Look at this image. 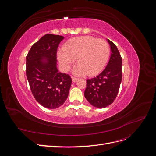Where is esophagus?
I'll use <instances>...</instances> for the list:
<instances>
[{"instance_id":"34e87169","label":"esophagus","mask_w":156,"mask_h":156,"mask_svg":"<svg viewBox=\"0 0 156 156\" xmlns=\"http://www.w3.org/2000/svg\"><path fill=\"white\" fill-rule=\"evenodd\" d=\"M72 81H73V82H76V81H77V80H78V78L72 76Z\"/></svg>"}]
</instances>
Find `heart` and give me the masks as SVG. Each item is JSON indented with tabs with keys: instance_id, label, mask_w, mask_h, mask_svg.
<instances>
[{
	"instance_id": "obj_1",
	"label": "heart",
	"mask_w": 156,
	"mask_h": 156,
	"mask_svg": "<svg viewBox=\"0 0 156 156\" xmlns=\"http://www.w3.org/2000/svg\"><path fill=\"white\" fill-rule=\"evenodd\" d=\"M110 47L103 39L92 36L73 37L65 43L58 52V59L62 69L67 71L76 58L79 64L73 72L77 75L88 73L94 75L100 72L110 57Z\"/></svg>"
}]
</instances>
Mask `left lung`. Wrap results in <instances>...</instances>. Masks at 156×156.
<instances>
[{"label": "left lung", "mask_w": 156, "mask_h": 156, "mask_svg": "<svg viewBox=\"0 0 156 156\" xmlns=\"http://www.w3.org/2000/svg\"><path fill=\"white\" fill-rule=\"evenodd\" d=\"M111 49L109 61L105 68L96 77L87 80L84 97L90 104L105 108L114 101L122 81L121 55L116 45L107 40Z\"/></svg>", "instance_id": "left-lung-1"}]
</instances>
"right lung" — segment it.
Masks as SVG:
<instances>
[{
	"instance_id": "add662e5",
	"label": "right lung",
	"mask_w": 156,
	"mask_h": 156,
	"mask_svg": "<svg viewBox=\"0 0 156 156\" xmlns=\"http://www.w3.org/2000/svg\"><path fill=\"white\" fill-rule=\"evenodd\" d=\"M64 37L45 34L31 47L26 57V74L36 100L44 107L56 108L66 100L72 84L68 74L58 72L56 53Z\"/></svg>"
}]
</instances>
